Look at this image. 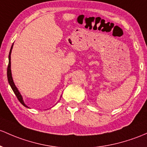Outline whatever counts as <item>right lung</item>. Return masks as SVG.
I'll use <instances>...</instances> for the list:
<instances>
[{"instance_id":"add662e5","label":"right lung","mask_w":147,"mask_h":147,"mask_svg":"<svg viewBox=\"0 0 147 147\" xmlns=\"http://www.w3.org/2000/svg\"><path fill=\"white\" fill-rule=\"evenodd\" d=\"M12 47H13V45H12V47H11L10 51H9V63H8L7 70V75L8 82H9V85H10L11 88H12V91H14V94L16 95V96H17V99L19 100V102L22 103V104L23 105L24 107L29 108L28 106H27L26 105L25 103H24L23 98H22V95H21V93H19L18 88H17V86H15V84H14V82H13V80H12V72H11V52H12Z\"/></svg>"}]
</instances>
